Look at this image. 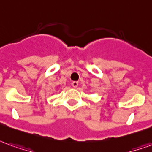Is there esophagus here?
Listing matches in <instances>:
<instances>
[{"label": "esophagus", "instance_id": "34e87169", "mask_svg": "<svg viewBox=\"0 0 152 152\" xmlns=\"http://www.w3.org/2000/svg\"><path fill=\"white\" fill-rule=\"evenodd\" d=\"M72 86L74 88H76V87L78 86V82H77V81H73V82L72 83Z\"/></svg>", "mask_w": 152, "mask_h": 152}]
</instances>
